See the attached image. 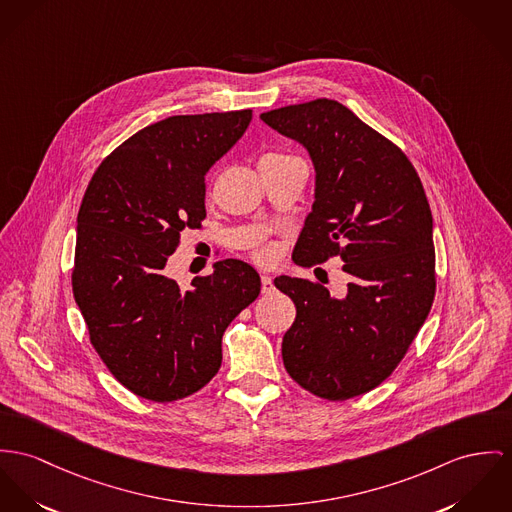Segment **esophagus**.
Segmentation results:
<instances>
[{
    "instance_id": "esophagus-1",
    "label": "esophagus",
    "mask_w": 512,
    "mask_h": 512,
    "mask_svg": "<svg viewBox=\"0 0 512 512\" xmlns=\"http://www.w3.org/2000/svg\"><path fill=\"white\" fill-rule=\"evenodd\" d=\"M261 290H263V294H271L275 290V284H273L271 276L261 275Z\"/></svg>"
}]
</instances>
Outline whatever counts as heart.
<instances>
[{"label": "heart", "instance_id": "heart-1", "mask_svg": "<svg viewBox=\"0 0 512 512\" xmlns=\"http://www.w3.org/2000/svg\"><path fill=\"white\" fill-rule=\"evenodd\" d=\"M253 255L259 259V261H271L275 259L276 249L273 245H257Z\"/></svg>", "mask_w": 512, "mask_h": 512}]
</instances>
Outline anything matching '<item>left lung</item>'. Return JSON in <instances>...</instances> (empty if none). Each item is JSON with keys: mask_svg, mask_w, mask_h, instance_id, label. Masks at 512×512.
I'll return each instance as SVG.
<instances>
[{"mask_svg": "<svg viewBox=\"0 0 512 512\" xmlns=\"http://www.w3.org/2000/svg\"><path fill=\"white\" fill-rule=\"evenodd\" d=\"M314 163L312 212L298 265L343 261L347 292L280 275L296 304L282 339L284 368L308 392L343 401L380 386L405 356L434 300L433 214L407 156L345 105L315 99L263 113Z\"/></svg>", "mask_w": 512, "mask_h": 512, "instance_id": "8db88e82", "label": "left lung"}]
</instances>
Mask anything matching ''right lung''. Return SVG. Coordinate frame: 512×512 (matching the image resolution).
<instances>
[{"mask_svg": "<svg viewBox=\"0 0 512 512\" xmlns=\"http://www.w3.org/2000/svg\"><path fill=\"white\" fill-rule=\"evenodd\" d=\"M251 111L179 115L136 132L89 181L78 214L74 298L91 345L122 386L175 401L220 370L222 335L261 292L259 273L214 263L189 290L165 275L185 228L206 218L204 177Z\"/></svg>", "mask_w": 512, "mask_h": 512, "instance_id": "obj_1", "label": "right lung"}]
</instances>
